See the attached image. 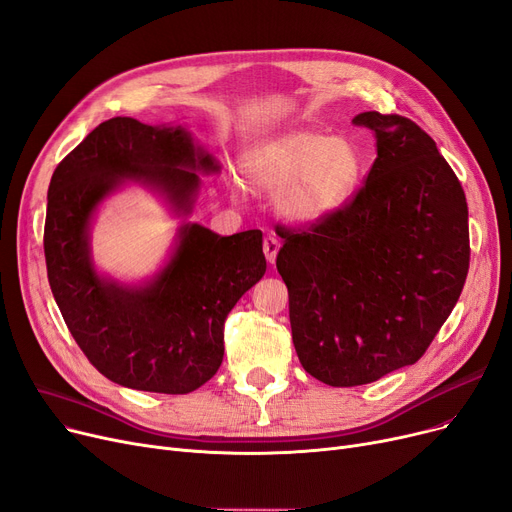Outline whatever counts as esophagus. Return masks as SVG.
I'll use <instances>...</instances> for the list:
<instances>
[{"label": "esophagus", "mask_w": 512, "mask_h": 512, "mask_svg": "<svg viewBox=\"0 0 512 512\" xmlns=\"http://www.w3.org/2000/svg\"><path fill=\"white\" fill-rule=\"evenodd\" d=\"M280 251V240L274 238V236H268L263 240V253H265V259H268V263H274L276 261V255Z\"/></svg>", "instance_id": "1"}]
</instances>
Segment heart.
Listing matches in <instances>:
<instances>
[{"label": "heart", "mask_w": 512, "mask_h": 512, "mask_svg": "<svg viewBox=\"0 0 512 512\" xmlns=\"http://www.w3.org/2000/svg\"><path fill=\"white\" fill-rule=\"evenodd\" d=\"M247 182L274 194V211L291 226L311 228L339 215L366 177V152L351 138L293 129L251 148L242 159ZM234 198L238 180L230 182Z\"/></svg>", "instance_id": "heart-1"}]
</instances>
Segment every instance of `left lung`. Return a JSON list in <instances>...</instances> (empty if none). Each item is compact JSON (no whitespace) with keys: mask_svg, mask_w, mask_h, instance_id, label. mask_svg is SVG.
<instances>
[{"mask_svg":"<svg viewBox=\"0 0 512 512\" xmlns=\"http://www.w3.org/2000/svg\"><path fill=\"white\" fill-rule=\"evenodd\" d=\"M366 184L339 215L307 232L278 230L276 268L301 366L355 387L422 358L469 272V209L458 177L416 123L376 110Z\"/></svg>","mask_w":512,"mask_h":512,"instance_id":"left-lung-1","label":"left lung"}]
</instances>
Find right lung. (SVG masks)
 I'll use <instances>...</instances> for the list:
<instances>
[{"mask_svg": "<svg viewBox=\"0 0 512 512\" xmlns=\"http://www.w3.org/2000/svg\"><path fill=\"white\" fill-rule=\"evenodd\" d=\"M211 173L219 163L188 127L115 117L52 175L43 232L52 293L87 360L121 387L184 395L205 385L224 360L228 314L265 274L259 230L219 236L188 221ZM127 185L183 219L162 270L142 283L110 279L91 253L99 205Z\"/></svg>", "mask_w": 512, "mask_h": 512, "instance_id": "obj_1", "label": "right lung"}]
</instances>
